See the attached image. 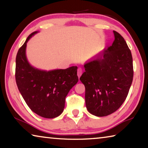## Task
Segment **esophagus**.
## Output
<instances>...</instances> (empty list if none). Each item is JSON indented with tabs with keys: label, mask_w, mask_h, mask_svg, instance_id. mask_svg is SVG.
Returning <instances> with one entry per match:
<instances>
[{
	"label": "esophagus",
	"mask_w": 148,
	"mask_h": 148,
	"mask_svg": "<svg viewBox=\"0 0 148 148\" xmlns=\"http://www.w3.org/2000/svg\"><path fill=\"white\" fill-rule=\"evenodd\" d=\"M77 76H78V77L79 78L80 76H81L82 74V69L81 68H79L78 69H77Z\"/></svg>",
	"instance_id": "1"
}]
</instances>
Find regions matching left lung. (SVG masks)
Wrapping results in <instances>:
<instances>
[{
  "mask_svg": "<svg viewBox=\"0 0 148 148\" xmlns=\"http://www.w3.org/2000/svg\"><path fill=\"white\" fill-rule=\"evenodd\" d=\"M112 46L84 65L79 79L86 87V104L89 113L106 116L118 110L126 99L133 79L131 50L125 39L114 31Z\"/></svg>",
  "mask_w": 148,
  "mask_h": 148,
  "instance_id": "1",
  "label": "left lung"
}]
</instances>
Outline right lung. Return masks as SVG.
Here are the masks:
<instances>
[{"mask_svg": "<svg viewBox=\"0 0 148 148\" xmlns=\"http://www.w3.org/2000/svg\"><path fill=\"white\" fill-rule=\"evenodd\" d=\"M33 32L17 51L16 81L19 92L32 112L45 118H55L63 112L65 98L78 82L76 66L66 69L44 71L30 65L25 49Z\"/></svg>", "mask_w": 148, "mask_h": 148, "instance_id": "1", "label": "right lung"}]
</instances>
